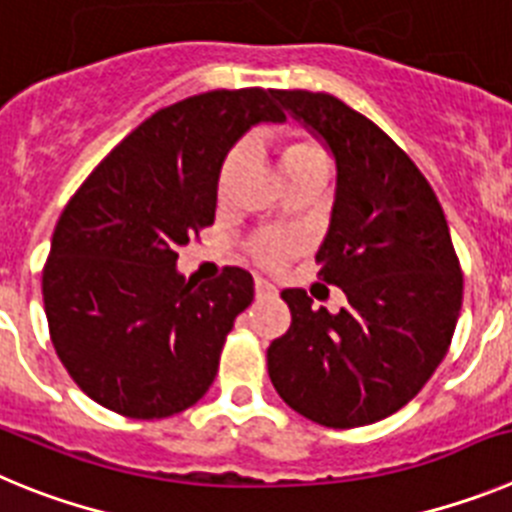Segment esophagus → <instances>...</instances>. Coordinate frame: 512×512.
Returning <instances> with one entry per match:
<instances>
[{
	"instance_id": "esophagus-1",
	"label": "esophagus",
	"mask_w": 512,
	"mask_h": 512,
	"mask_svg": "<svg viewBox=\"0 0 512 512\" xmlns=\"http://www.w3.org/2000/svg\"><path fill=\"white\" fill-rule=\"evenodd\" d=\"M253 292H256V297H271V295H277V287L271 282H266V279L256 277V282H253Z\"/></svg>"
}]
</instances>
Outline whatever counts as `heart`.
Wrapping results in <instances>:
<instances>
[{"label":"heart","mask_w":512,"mask_h":512,"mask_svg":"<svg viewBox=\"0 0 512 512\" xmlns=\"http://www.w3.org/2000/svg\"><path fill=\"white\" fill-rule=\"evenodd\" d=\"M238 158H241V151H233L228 158H225L223 171H220V184L228 182L235 164H238ZM315 158H325L323 151H320V146H315L312 140H305V138H289L282 148V169L284 166L315 161ZM251 253H253V259L259 261V264L269 266V269H279V266L287 264V261L297 253V241H292V238H282V235H269V238H261V241L253 243Z\"/></svg>","instance_id":"b5f03b06"}]
</instances>
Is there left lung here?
I'll use <instances>...</instances> for the list:
<instances>
[{"label": "left lung", "instance_id": "8db88e82", "mask_svg": "<svg viewBox=\"0 0 512 512\" xmlns=\"http://www.w3.org/2000/svg\"><path fill=\"white\" fill-rule=\"evenodd\" d=\"M274 97L336 156V205L315 261L341 287L336 315L284 289L292 325L266 351L289 408L325 428H359L405 408L446 356L464 277L436 192L369 117L333 94Z\"/></svg>", "mask_w": 512, "mask_h": 512}]
</instances>
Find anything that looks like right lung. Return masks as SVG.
I'll use <instances>...</instances> for the list:
<instances>
[{
	"label": "right lung",
	"instance_id": "1",
	"mask_svg": "<svg viewBox=\"0 0 512 512\" xmlns=\"http://www.w3.org/2000/svg\"><path fill=\"white\" fill-rule=\"evenodd\" d=\"M261 120H284L274 89L169 104L104 156L58 217L45 318L66 372L102 408L158 420L210 390L253 277L225 266L212 282H187L176 251L215 223L220 166Z\"/></svg>",
	"mask_w": 512,
	"mask_h": 512
}]
</instances>
